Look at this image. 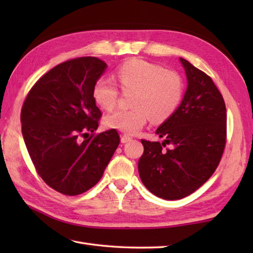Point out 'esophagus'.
<instances>
[{"mask_svg":"<svg viewBox=\"0 0 253 253\" xmlns=\"http://www.w3.org/2000/svg\"><path fill=\"white\" fill-rule=\"evenodd\" d=\"M130 140H131V138H130L129 136H127V135H123V136L121 137V142H122V143L129 142Z\"/></svg>","mask_w":253,"mask_h":253,"instance_id":"1","label":"esophagus"}]
</instances>
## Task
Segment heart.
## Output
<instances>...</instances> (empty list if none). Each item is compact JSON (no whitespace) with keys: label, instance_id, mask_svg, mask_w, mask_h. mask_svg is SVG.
<instances>
[{"label":"heart","instance_id":"heart-1","mask_svg":"<svg viewBox=\"0 0 253 253\" xmlns=\"http://www.w3.org/2000/svg\"><path fill=\"white\" fill-rule=\"evenodd\" d=\"M116 77L124 90H136V93L131 103L133 109L116 110L105 117V126L112 129L135 135L147 125L150 116L155 122H162L179 104L182 92L180 77L157 64L132 58L117 68ZM93 98L102 109L112 110L118 98L114 80L109 77L96 80Z\"/></svg>","mask_w":253,"mask_h":253}]
</instances>
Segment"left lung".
<instances>
[{"label": "left lung", "instance_id": "left-lung-1", "mask_svg": "<svg viewBox=\"0 0 253 253\" xmlns=\"http://www.w3.org/2000/svg\"><path fill=\"white\" fill-rule=\"evenodd\" d=\"M187 89L178 107L155 133L162 143L141 140L138 170L147 189L165 200H178L200 188L221 161L226 142V107L213 80L179 57ZM170 144L164 152L162 148Z\"/></svg>", "mask_w": 253, "mask_h": 253}]
</instances>
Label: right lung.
<instances>
[{"instance_id":"add662e5","label":"right lung","mask_w":253,"mask_h":253,"mask_svg":"<svg viewBox=\"0 0 253 253\" xmlns=\"http://www.w3.org/2000/svg\"><path fill=\"white\" fill-rule=\"evenodd\" d=\"M106 68L92 56L64 62L38 80L21 109V132L32 163L63 195L92 188L120 144L115 129L89 136L101 117L93 87Z\"/></svg>"}]
</instances>
